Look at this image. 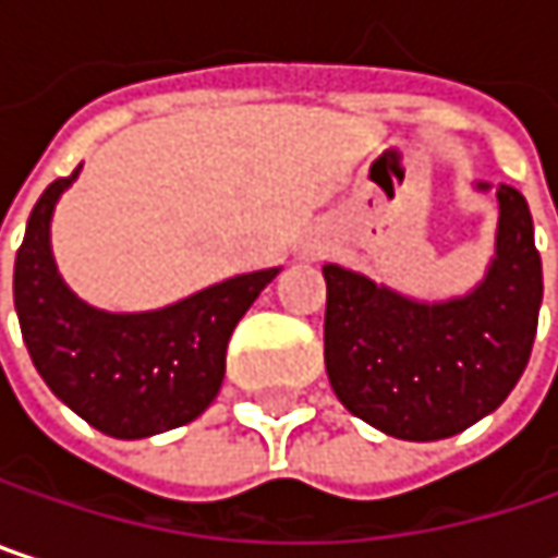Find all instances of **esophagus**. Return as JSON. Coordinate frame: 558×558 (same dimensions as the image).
I'll list each match as a JSON object with an SVG mask.
<instances>
[{
    "label": "esophagus",
    "instance_id": "obj_1",
    "mask_svg": "<svg viewBox=\"0 0 558 558\" xmlns=\"http://www.w3.org/2000/svg\"><path fill=\"white\" fill-rule=\"evenodd\" d=\"M326 252H329L326 242H310V245H306V255H310V258H323Z\"/></svg>",
    "mask_w": 558,
    "mask_h": 558
}]
</instances>
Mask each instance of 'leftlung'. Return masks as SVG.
<instances>
[{
    "instance_id": "1",
    "label": "left lung",
    "mask_w": 558,
    "mask_h": 558,
    "mask_svg": "<svg viewBox=\"0 0 558 558\" xmlns=\"http://www.w3.org/2000/svg\"><path fill=\"white\" fill-rule=\"evenodd\" d=\"M498 196L495 258L469 293L416 300L362 271L323 265L326 375L349 413L407 442L449 439L495 413L536 339L543 265L520 190Z\"/></svg>"
}]
</instances>
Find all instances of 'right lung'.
<instances>
[{"label":"right lung","instance_id":"1","mask_svg":"<svg viewBox=\"0 0 558 558\" xmlns=\"http://www.w3.org/2000/svg\"><path fill=\"white\" fill-rule=\"evenodd\" d=\"M54 180L35 203L15 255V313L28 355L57 397L116 439H148L196 420L222 388L232 329L280 268L203 287L145 313H109L80 300L57 271Z\"/></svg>","mask_w":558,"mask_h":558}]
</instances>
